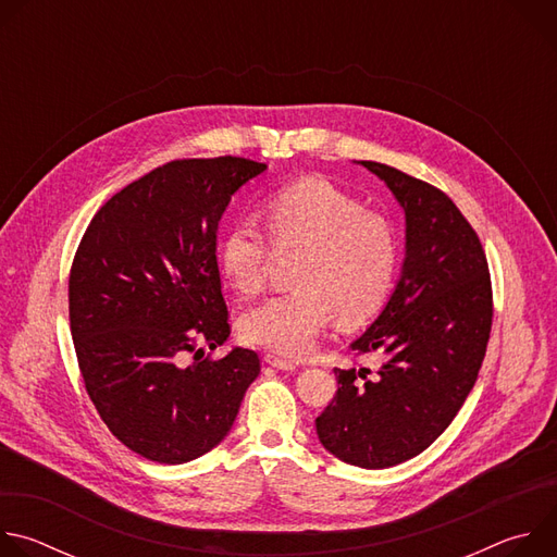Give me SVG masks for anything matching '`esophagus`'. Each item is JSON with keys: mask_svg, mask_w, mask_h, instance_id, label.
<instances>
[{"mask_svg": "<svg viewBox=\"0 0 557 557\" xmlns=\"http://www.w3.org/2000/svg\"><path fill=\"white\" fill-rule=\"evenodd\" d=\"M264 361L269 363V366H273V368H277V370H297V363L295 361H290V359H284V357H280V355H275V352H267L264 355Z\"/></svg>", "mask_w": 557, "mask_h": 557, "instance_id": "1", "label": "esophagus"}]
</instances>
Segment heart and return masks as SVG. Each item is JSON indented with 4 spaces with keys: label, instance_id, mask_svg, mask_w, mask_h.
Returning a JSON list of instances; mask_svg holds the SVG:
<instances>
[{
    "label": "heart",
    "instance_id": "heart-1",
    "mask_svg": "<svg viewBox=\"0 0 557 557\" xmlns=\"http://www.w3.org/2000/svg\"><path fill=\"white\" fill-rule=\"evenodd\" d=\"M269 240L249 222H233L218 243V269L243 297L262 290L275 253L299 256L297 288L264 299L240 320L245 342L306 355L335 322L361 324L387 301L401 262L396 226L324 178H304L262 207Z\"/></svg>",
    "mask_w": 557,
    "mask_h": 557
}]
</instances>
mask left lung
<instances>
[{
	"label": "left lung",
	"instance_id": "8db88e82",
	"mask_svg": "<svg viewBox=\"0 0 557 557\" xmlns=\"http://www.w3.org/2000/svg\"><path fill=\"white\" fill-rule=\"evenodd\" d=\"M406 213V260L385 308L350 348L381 366L335 368L317 436L339 460L385 469L428 449L454 421L485 359L492 280L479 235L434 185L361 161Z\"/></svg>",
	"mask_w": 557,
	"mask_h": 557
}]
</instances>
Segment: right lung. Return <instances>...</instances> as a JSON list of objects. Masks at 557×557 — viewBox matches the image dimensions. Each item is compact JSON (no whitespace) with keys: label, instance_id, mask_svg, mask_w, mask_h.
Instances as JSON below:
<instances>
[{"label":"right lung","instance_id":"1","mask_svg":"<svg viewBox=\"0 0 557 557\" xmlns=\"http://www.w3.org/2000/svg\"><path fill=\"white\" fill-rule=\"evenodd\" d=\"M264 170L237 156L156 168L97 211L76 249L67 299L78 370L110 432L147 460L181 465L213 449L260 374L253 350L209 359L198 346L231 335L218 222Z\"/></svg>","mask_w":557,"mask_h":557}]
</instances>
